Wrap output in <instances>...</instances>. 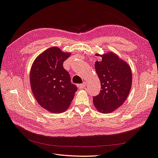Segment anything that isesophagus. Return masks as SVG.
Instances as JSON below:
<instances>
[{"instance_id": "1", "label": "esophagus", "mask_w": 158, "mask_h": 158, "mask_svg": "<svg viewBox=\"0 0 158 158\" xmlns=\"http://www.w3.org/2000/svg\"><path fill=\"white\" fill-rule=\"evenodd\" d=\"M85 86H86V83H85V82H84L82 84H78V87L79 88H83Z\"/></svg>"}]
</instances>
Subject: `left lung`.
<instances>
[{"mask_svg": "<svg viewBox=\"0 0 158 158\" xmlns=\"http://www.w3.org/2000/svg\"><path fill=\"white\" fill-rule=\"evenodd\" d=\"M99 56L102 60L96 62L95 69L100 81L101 90L93 96V102L99 112L110 113L120 107L128 96L131 87V72L129 65L112 52Z\"/></svg>", "mask_w": 158, "mask_h": 158, "instance_id": "obj_1", "label": "left lung"}]
</instances>
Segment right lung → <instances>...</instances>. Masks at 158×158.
I'll use <instances>...</instances> for the list:
<instances>
[{
  "mask_svg": "<svg viewBox=\"0 0 158 158\" xmlns=\"http://www.w3.org/2000/svg\"><path fill=\"white\" fill-rule=\"evenodd\" d=\"M70 56L58 47H52L39 55L32 66L30 79L33 94L38 103L51 112L65 111L78 89L63 67Z\"/></svg>",
  "mask_w": 158,
  "mask_h": 158,
  "instance_id": "obj_1",
  "label": "right lung"
}]
</instances>
